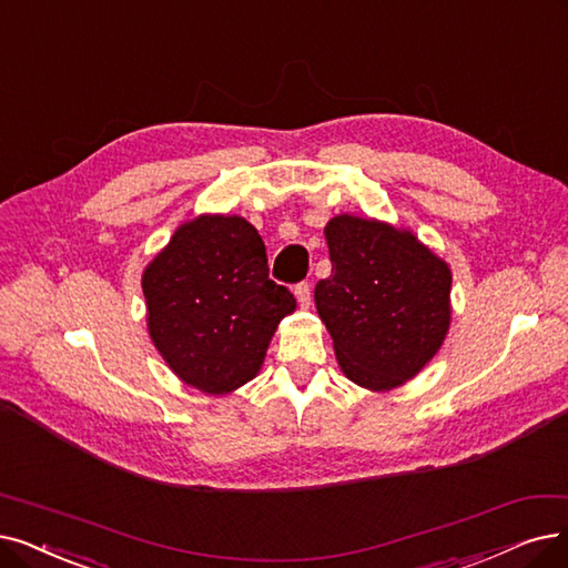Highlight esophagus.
Segmentation results:
<instances>
[{
	"label": "esophagus",
	"instance_id": "1",
	"mask_svg": "<svg viewBox=\"0 0 568 568\" xmlns=\"http://www.w3.org/2000/svg\"><path fill=\"white\" fill-rule=\"evenodd\" d=\"M293 291H296V298H298L301 307L307 310L312 305V286L307 282H301V284H296V288H293Z\"/></svg>",
	"mask_w": 568,
	"mask_h": 568
}]
</instances>
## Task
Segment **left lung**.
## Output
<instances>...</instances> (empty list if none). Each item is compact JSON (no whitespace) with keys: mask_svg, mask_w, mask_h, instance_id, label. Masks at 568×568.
<instances>
[{"mask_svg":"<svg viewBox=\"0 0 568 568\" xmlns=\"http://www.w3.org/2000/svg\"><path fill=\"white\" fill-rule=\"evenodd\" d=\"M331 277L314 288L343 373L371 392L413 379L449 328L452 272L410 231L339 214L326 223Z\"/></svg>","mask_w":568,"mask_h":568,"instance_id":"1","label":"left lung"}]
</instances>
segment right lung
Instances as JSON below:
<instances>
[{"label":"right lung","instance_id":"right-lung-1","mask_svg":"<svg viewBox=\"0 0 568 568\" xmlns=\"http://www.w3.org/2000/svg\"><path fill=\"white\" fill-rule=\"evenodd\" d=\"M267 272L258 231L235 214L179 225L146 265L149 335L181 382L221 396L256 377L277 324L296 310Z\"/></svg>","mask_w":568,"mask_h":568}]
</instances>
